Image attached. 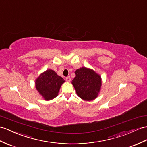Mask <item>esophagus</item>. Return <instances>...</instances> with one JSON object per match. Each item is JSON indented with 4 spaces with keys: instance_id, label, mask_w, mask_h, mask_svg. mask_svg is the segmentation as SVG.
I'll return each instance as SVG.
<instances>
[{
    "instance_id": "obj_1",
    "label": "esophagus",
    "mask_w": 147,
    "mask_h": 147,
    "mask_svg": "<svg viewBox=\"0 0 147 147\" xmlns=\"http://www.w3.org/2000/svg\"><path fill=\"white\" fill-rule=\"evenodd\" d=\"M70 80H71V78H70V77H66V81H67V82H70Z\"/></svg>"
}]
</instances>
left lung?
I'll list each match as a JSON object with an SVG mask.
<instances>
[{
    "mask_svg": "<svg viewBox=\"0 0 147 147\" xmlns=\"http://www.w3.org/2000/svg\"><path fill=\"white\" fill-rule=\"evenodd\" d=\"M71 81L77 95L85 101H92L97 96L102 87L101 76L90 69L82 67L75 71Z\"/></svg>",
    "mask_w": 147,
    "mask_h": 147,
    "instance_id": "8db88e82",
    "label": "left lung"
}]
</instances>
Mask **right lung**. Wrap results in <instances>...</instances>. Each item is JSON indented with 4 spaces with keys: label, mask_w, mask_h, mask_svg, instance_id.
I'll list each match as a JSON object with an SVG mask.
<instances>
[{
    "label": "right lung",
    "mask_w": 147,
    "mask_h": 147,
    "mask_svg": "<svg viewBox=\"0 0 147 147\" xmlns=\"http://www.w3.org/2000/svg\"><path fill=\"white\" fill-rule=\"evenodd\" d=\"M64 82L63 78L55 71L47 69L35 79V86L43 99L51 100L59 95L60 87Z\"/></svg>",
    "instance_id": "1"
}]
</instances>
